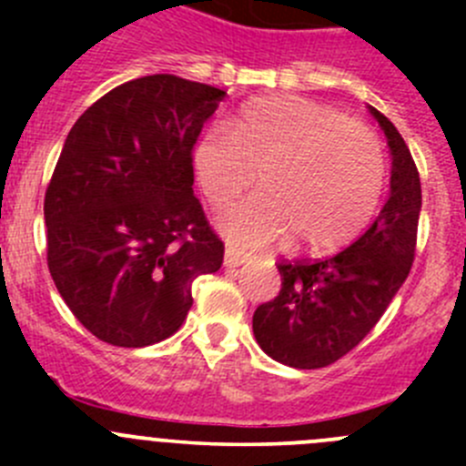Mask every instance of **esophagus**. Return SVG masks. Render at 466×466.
I'll return each mask as SVG.
<instances>
[{
  "label": "esophagus",
  "mask_w": 466,
  "mask_h": 466,
  "mask_svg": "<svg viewBox=\"0 0 466 466\" xmlns=\"http://www.w3.org/2000/svg\"><path fill=\"white\" fill-rule=\"evenodd\" d=\"M246 261H248L246 252L237 250V248H228V250H225V266L237 268V266H241V263H246Z\"/></svg>",
  "instance_id": "34e87169"
}]
</instances>
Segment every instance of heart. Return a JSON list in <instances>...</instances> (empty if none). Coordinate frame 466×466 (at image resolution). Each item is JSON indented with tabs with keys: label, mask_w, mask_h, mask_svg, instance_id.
I'll use <instances>...</instances> for the list:
<instances>
[{
	"label": "heart",
	"mask_w": 466,
	"mask_h": 466,
	"mask_svg": "<svg viewBox=\"0 0 466 466\" xmlns=\"http://www.w3.org/2000/svg\"><path fill=\"white\" fill-rule=\"evenodd\" d=\"M194 173L214 209H228L259 173L263 191L220 223L232 243L257 248L293 234L299 248L318 252L350 243L372 218L385 153L372 128L336 107L266 96L243 107L228 133L200 137Z\"/></svg>",
	"instance_id": "heart-1"
}]
</instances>
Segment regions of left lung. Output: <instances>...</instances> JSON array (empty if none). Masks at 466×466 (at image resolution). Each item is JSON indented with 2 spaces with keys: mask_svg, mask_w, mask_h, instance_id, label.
I'll return each mask as SVG.
<instances>
[{
  "mask_svg": "<svg viewBox=\"0 0 466 466\" xmlns=\"http://www.w3.org/2000/svg\"><path fill=\"white\" fill-rule=\"evenodd\" d=\"M370 112L392 153L388 203L372 228L338 255L277 263L279 295L252 316L261 350L289 368H327L350 354L380 320L415 261L420 171L392 121L377 107Z\"/></svg>",
  "mask_w": 466,
  "mask_h": 466,
  "instance_id": "1",
  "label": "left lung"
}]
</instances>
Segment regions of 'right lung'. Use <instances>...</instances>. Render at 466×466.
Instances as JSON below:
<instances>
[{
    "label": "right lung",
    "mask_w": 466,
    "mask_h": 466,
    "mask_svg": "<svg viewBox=\"0 0 466 466\" xmlns=\"http://www.w3.org/2000/svg\"><path fill=\"white\" fill-rule=\"evenodd\" d=\"M225 92L173 74L116 86L69 130L45 194L46 266L98 340L146 347L185 322L225 246L194 196V146Z\"/></svg>",
    "instance_id": "add662e5"
}]
</instances>
